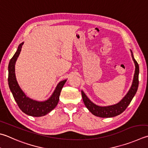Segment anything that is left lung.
Wrapping results in <instances>:
<instances>
[{"instance_id":"8db88e82","label":"left lung","mask_w":148,"mask_h":148,"mask_svg":"<svg viewBox=\"0 0 148 148\" xmlns=\"http://www.w3.org/2000/svg\"><path fill=\"white\" fill-rule=\"evenodd\" d=\"M131 53H132L133 60L134 61L135 64V71L134 78H133V83L130 90L126 94V95L124 97L123 99H122L121 101H120L118 104L112 106H97L96 104H93V103L88 98L87 96L84 94V93L82 91H81L83 102L84 103L86 108L88 109L89 111H90L93 115L102 118L113 117V116H117L120 115V114H121L123 111H125V110H126L127 107L130 104L131 101L132 100L133 97L135 96V93H136V91H137L138 86L139 74L138 64L137 62L135 60L134 57H133V55L132 50H131Z\"/></svg>"}]
</instances>
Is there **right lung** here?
Returning <instances> with one entry per match:
<instances>
[{
    "instance_id": "add662e5",
    "label": "right lung",
    "mask_w": 148,
    "mask_h": 148,
    "mask_svg": "<svg viewBox=\"0 0 148 148\" xmlns=\"http://www.w3.org/2000/svg\"><path fill=\"white\" fill-rule=\"evenodd\" d=\"M24 42L19 44L15 55L11 58L8 65V84L13 94L14 99L19 108L24 113L32 116H42L46 115L56 107L62 88L66 82V80L60 82L57 85L51 97L44 102H38L26 97V95L19 87L16 80L15 73V64Z\"/></svg>"
}]
</instances>
